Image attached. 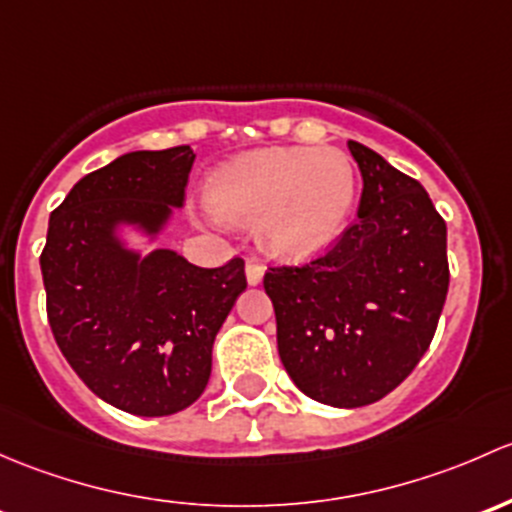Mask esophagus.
Wrapping results in <instances>:
<instances>
[{"label":"esophagus","mask_w":512,"mask_h":512,"mask_svg":"<svg viewBox=\"0 0 512 512\" xmlns=\"http://www.w3.org/2000/svg\"><path fill=\"white\" fill-rule=\"evenodd\" d=\"M263 273H266V268H263L258 261L246 263V281H249L251 286H258V283L263 281Z\"/></svg>","instance_id":"34e87169"}]
</instances>
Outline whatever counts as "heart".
<instances>
[{"label":"heart","instance_id":"obj_1","mask_svg":"<svg viewBox=\"0 0 512 512\" xmlns=\"http://www.w3.org/2000/svg\"><path fill=\"white\" fill-rule=\"evenodd\" d=\"M357 197V170L335 147H261L217 167L207 199L219 217L256 224L271 256L310 258L345 231Z\"/></svg>","mask_w":512,"mask_h":512}]
</instances>
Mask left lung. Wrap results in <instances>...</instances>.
<instances>
[{"label":"left lung","instance_id":"8db88e82","mask_svg":"<svg viewBox=\"0 0 512 512\" xmlns=\"http://www.w3.org/2000/svg\"><path fill=\"white\" fill-rule=\"evenodd\" d=\"M362 172L357 221L328 254L276 266L283 367L305 397L355 409L387 397L429 350L449 293L446 221L412 177L347 142Z\"/></svg>","mask_w":512,"mask_h":512}]
</instances>
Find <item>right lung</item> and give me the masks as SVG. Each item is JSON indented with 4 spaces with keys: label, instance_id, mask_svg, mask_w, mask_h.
<instances>
[{
    "label": "right lung",
    "instance_id": "obj_1",
    "mask_svg": "<svg viewBox=\"0 0 512 512\" xmlns=\"http://www.w3.org/2000/svg\"><path fill=\"white\" fill-rule=\"evenodd\" d=\"M194 152L138 150L73 184L51 212L41 276L56 345L103 402L167 416L202 397L214 337L246 288L244 258L199 268L172 249L147 256L118 226L157 236L184 204Z\"/></svg>",
    "mask_w": 512,
    "mask_h": 512
}]
</instances>
